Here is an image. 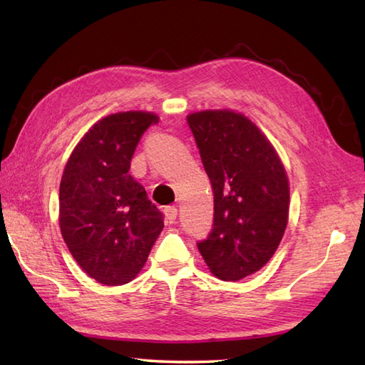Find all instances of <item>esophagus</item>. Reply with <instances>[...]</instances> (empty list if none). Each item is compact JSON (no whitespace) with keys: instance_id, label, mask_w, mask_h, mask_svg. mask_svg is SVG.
I'll return each instance as SVG.
<instances>
[{"instance_id":"obj_1","label":"esophagus","mask_w":365,"mask_h":365,"mask_svg":"<svg viewBox=\"0 0 365 365\" xmlns=\"http://www.w3.org/2000/svg\"><path fill=\"white\" fill-rule=\"evenodd\" d=\"M163 214H165V219H167L168 224H175L176 215H178L176 206H165V210H163Z\"/></svg>"}]
</instances>
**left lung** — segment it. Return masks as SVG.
Here are the masks:
<instances>
[{"label":"left lung","mask_w":365,"mask_h":365,"mask_svg":"<svg viewBox=\"0 0 365 365\" xmlns=\"http://www.w3.org/2000/svg\"><path fill=\"white\" fill-rule=\"evenodd\" d=\"M214 193V224L197 247L211 272L240 280L277 250L287 228L289 187L279 155L257 125L232 110L187 116Z\"/></svg>","instance_id":"8db88e82"}]
</instances>
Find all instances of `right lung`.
Here are the masks:
<instances>
[{"label": "right lung", "mask_w": 365, "mask_h": 365, "mask_svg": "<svg viewBox=\"0 0 365 365\" xmlns=\"http://www.w3.org/2000/svg\"><path fill=\"white\" fill-rule=\"evenodd\" d=\"M158 123L148 111L110 115L86 132L66 163L61 235L81 269L103 285L135 277L163 228V214L129 175L141 135Z\"/></svg>", "instance_id": "1"}]
</instances>
